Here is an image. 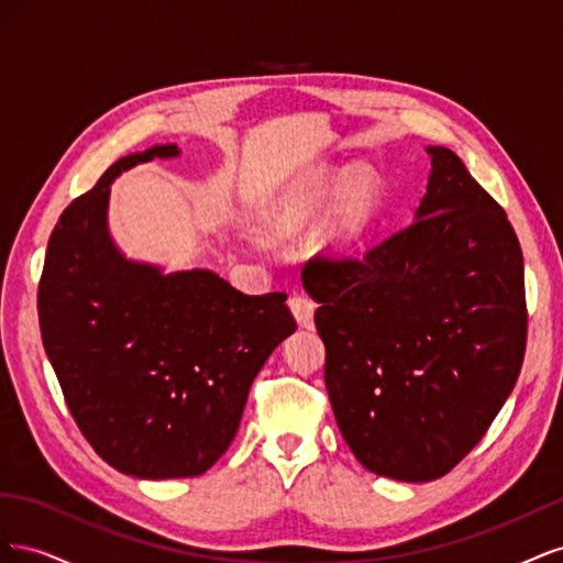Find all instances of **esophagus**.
Wrapping results in <instances>:
<instances>
[{"instance_id":"34e87169","label":"esophagus","mask_w":563,"mask_h":563,"mask_svg":"<svg viewBox=\"0 0 563 563\" xmlns=\"http://www.w3.org/2000/svg\"><path fill=\"white\" fill-rule=\"evenodd\" d=\"M288 308H291V312H294V317H296V321L300 323V327H312L314 308H317L312 298L302 296V294H296V296L288 298Z\"/></svg>"}]
</instances>
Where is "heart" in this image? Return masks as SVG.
<instances>
[{"mask_svg":"<svg viewBox=\"0 0 563 563\" xmlns=\"http://www.w3.org/2000/svg\"><path fill=\"white\" fill-rule=\"evenodd\" d=\"M340 174L335 168H317L288 190L279 203L277 223L284 230H298L317 216L321 203L327 201L335 187ZM373 203H376V187L368 172L354 168L347 172L333 203L331 218L327 223V244L335 249L352 246L366 230Z\"/></svg>","mask_w":563,"mask_h":563,"instance_id":"heart-1","label":"heart"}]
</instances>
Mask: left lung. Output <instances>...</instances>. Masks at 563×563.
Listing matches in <instances>:
<instances>
[{"label": "left lung", "mask_w": 563, "mask_h": 563, "mask_svg": "<svg viewBox=\"0 0 563 563\" xmlns=\"http://www.w3.org/2000/svg\"><path fill=\"white\" fill-rule=\"evenodd\" d=\"M416 218L364 258H314L329 399L373 474L432 482L451 472L512 395L526 352L523 255L507 213L449 147Z\"/></svg>", "instance_id": "left-lung-1"}]
</instances>
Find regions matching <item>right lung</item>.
<instances>
[{
  "instance_id": "right-lung-1",
  "label": "right lung",
  "mask_w": 563,
  "mask_h": 563,
  "mask_svg": "<svg viewBox=\"0 0 563 563\" xmlns=\"http://www.w3.org/2000/svg\"><path fill=\"white\" fill-rule=\"evenodd\" d=\"M155 145L117 159L51 232L37 294L42 343L93 451L139 479L199 476L240 430L253 378L296 319L286 294L246 296L211 269L131 261L108 228L110 185L174 159Z\"/></svg>"
}]
</instances>
